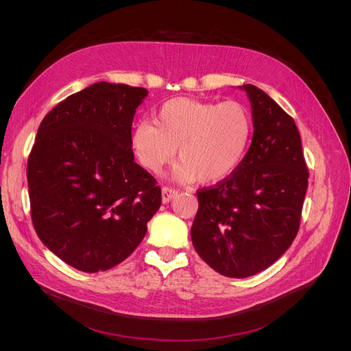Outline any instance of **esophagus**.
<instances>
[{
	"instance_id": "34e87169",
	"label": "esophagus",
	"mask_w": 351,
	"mask_h": 351,
	"mask_svg": "<svg viewBox=\"0 0 351 351\" xmlns=\"http://www.w3.org/2000/svg\"><path fill=\"white\" fill-rule=\"evenodd\" d=\"M177 193H178V190H176L173 187L164 186L162 187V202H164V204H167V202H169L174 196H177Z\"/></svg>"
}]
</instances>
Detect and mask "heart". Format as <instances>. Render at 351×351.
Masks as SVG:
<instances>
[{"label":"heart","instance_id":"heart-1","mask_svg":"<svg viewBox=\"0 0 351 351\" xmlns=\"http://www.w3.org/2000/svg\"><path fill=\"white\" fill-rule=\"evenodd\" d=\"M253 130L252 112L239 101L174 98L156 111L155 123L141 121L132 149L147 171L159 173L174 159L176 177L210 184L231 176L246 156Z\"/></svg>","mask_w":351,"mask_h":351}]
</instances>
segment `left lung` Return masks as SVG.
I'll use <instances>...</instances> for the list:
<instances>
[{
    "label": "left lung",
    "mask_w": 351,
    "mask_h": 351,
    "mask_svg": "<svg viewBox=\"0 0 351 351\" xmlns=\"http://www.w3.org/2000/svg\"><path fill=\"white\" fill-rule=\"evenodd\" d=\"M253 139L234 173L199 189L192 241L212 269L246 278L277 261L300 227L309 171L291 117L262 89L244 84Z\"/></svg>",
    "instance_id": "1"
}]
</instances>
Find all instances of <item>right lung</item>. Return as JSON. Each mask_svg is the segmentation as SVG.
<instances>
[{
    "label": "right lung",
    "instance_id": "right-lung-1",
    "mask_svg": "<svg viewBox=\"0 0 351 351\" xmlns=\"http://www.w3.org/2000/svg\"><path fill=\"white\" fill-rule=\"evenodd\" d=\"M146 95L95 83L56 105L38 129L27 161L32 222L79 271H107L129 258L161 206V187L132 151L133 117Z\"/></svg>",
    "mask_w": 351,
    "mask_h": 351
}]
</instances>
